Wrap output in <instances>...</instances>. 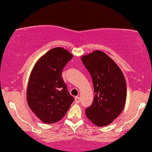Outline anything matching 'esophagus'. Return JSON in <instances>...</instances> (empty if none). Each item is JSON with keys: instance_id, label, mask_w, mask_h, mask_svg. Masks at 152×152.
Segmentation results:
<instances>
[{"instance_id": "34e87169", "label": "esophagus", "mask_w": 152, "mask_h": 152, "mask_svg": "<svg viewBox=\"0 0 152 152\" xmlns=\"http://www.w3.org/2000/svg\"><path fill=\"white\" fill-rule=\"evenodd\" d=\"M74 101H75V103H80V98H79V97H78V96L75 97Z\"/></svg>"}]
</instances>
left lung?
Masks as SVG:
<instances>
[{
	"label": "left lung",
	"mask_w": 152,
	"mask_h": 152,
	"mask_svg": "<svg viewBox=\"0 0 152 152\" xmlns=\"http://www.w3.org/2000/svg\"><path fill=\"white\" fill-rule=\"evenodd\" d=\"M90 73L94 88L92 105L86 115L98 127L108 125L122 113L127 98V86L121 69L105 52L95 50L82 56Z\"/></svg>",
	"instance_id": "left-lung-1"
}]
</instances>
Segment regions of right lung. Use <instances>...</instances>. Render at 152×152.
Listing matches in <instances>:
<instances>
[{
    "instance_id": "1",
    "label": "right lung",
    "mask_w": 152,
    "mask_h": 152,
    "mask_svg": "<svg viewBox=\"0 0 152 152\" xmlns=\"http://www.w3.org/2000/svg\"><path fill=\"white\" fill-rule=\"evenodd\" d=\"M72 58L68 50L55 47L42 56L31 71L27 88V104L44 123L59 121L74 101L61 78L64 67Z\"/></svg>"
}]
</instances>
